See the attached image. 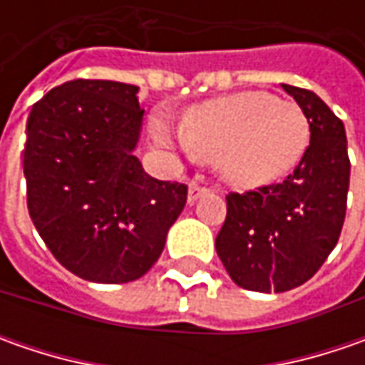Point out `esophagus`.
<instances>
[{
  "instance_id": "34e87169",
  "label": "esophagus",
  "mask_w": 365,
  "mask_h": 365,
  "mask_svg": "<svg viewBox=\"0 0 365 365\" xmlns=\"http://www.w3.org/2000/svg\"><path fill=\"white\" fill-rule=\"evenodd\" d=\"M205 187L201 185H197V182H190L189 185V192H187V199H189V203H195L201 195H205Z\"/></svg>"
}]
</instances>
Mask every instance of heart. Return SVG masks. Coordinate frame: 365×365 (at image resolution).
Instances as JSON below:
<instances>
[{"instance_id": "obj_1", "label": "heart", "mask_w": 365, "mask_h": 365, "mask_svg": "<svg viewBox=\"0 0 365 365\" xmlns=\"http://www.w3.org/2000/svg\"><path fill=\"white\" fill-rule=\"evenodd\" d=\"M152 135L166 150L215 160L219 176L235 189H259L292 173L309 148V120L292 101L264 91L233 93L190 107L180 132L164 113Z\"/></svg>"}]
</instances>
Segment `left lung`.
I'll return each mask as SVG.
<instances>
[{
	"label": "left lung",
	"instance_id": "obj_1",
	"mask_svg": "<svg viewBox=\"0 0 365 365\" xmlns=\"http://www.w3.org/2000/svg\"><path fill=\"white\" fill-rule=\"evenodd\" d=\"M299 103L311 144L284 182L227 195V217L215 240L237 287L287 292L327 259L344 227L349 158L344 121L313 91L282 85Z\"/></svg>",
	"mask_w": 365,
	"mask_h": 365
}]
</instances>
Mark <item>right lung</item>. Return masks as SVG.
<instances>
[{
	"instance_id": "right-lung-1",
	"label": "right lung",
	"mask_w": 365,
	"mask_h": 365,
	"mask_svg": "<svg viewBox=\"0 0 365 365\" xmlns=\"http://www.w3.org/2000/svg\"><path fill=\"white\" fill-rule=\"evenodd\" d=\"M138 87L68 81L26 125L28 211L54 258L78 278L123 284L160 258L187 187L152 178L133 154L144 109Z\"/></svg>"
}]
</instances>
